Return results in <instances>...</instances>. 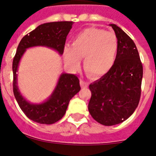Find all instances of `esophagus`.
Returning <instances> with one entry per match:
<instances>
[{"label":"esophagus","mask_w":156,"mask_h":156,"mask_svg":"<svg viewBox=\"0 0 156 156\" xmlns=\"http://www.w3.org/2000/svg\"><path fill=\"white\" fill-rule=\"evenodd\" d=\"M80 83L81 87H83V88H86L88 87V83L85 82V81L83 80H80Z\"/></svg>","instance_id":"esophagus-1"}]
</instances>
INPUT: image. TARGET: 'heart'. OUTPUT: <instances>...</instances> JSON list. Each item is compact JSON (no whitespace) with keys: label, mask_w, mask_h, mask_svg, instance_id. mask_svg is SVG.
<instances>
[{"label":"heart","mask_w":156,"mask_h":156,"mask_svg":"<svg viewBox=\"0 0 156 156\" xmlns=\"http://www.w3.org/2000/svg\"><path fill=\"white\" fill-rule=\"evenodd\" d=\"M118 53V41L112 32L90 27L77 34L71 47L64 48L65 62L76 69L83 57V67L93 77H100L110 71Z\"/></svg>","instance_id":"1"}]
</instances>
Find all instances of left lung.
I'll use <instances>...</instances> for the list:
<instances>
[{"label":"left lung","mask_w":156,"mask_h":156,"mask_svg":"<svg viewBox=\"0 0 156 156\" xmlns=\"http://www.w3.org/2000/svg\"><path fill=\"white\" fill-rule=\"evenodd\" d=\"M118 41V53L108 73L90 83L88 110L94 119L105 126L127 119L138 105L143 66L133 40L115 24H110Z\"/></svg>","instance_id":"obj_1"}]
</instances>
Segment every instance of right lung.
Returning <instances> with one entry per match:
<instances>
[{
    "instance_id": "right-lung-1",
    "label": "right lung",
    "mask_w": 156,
    "mask_h": 156,
    "mask_svg": "<svg viewBox=\"0 0 156 156\" xmlns=\"http://www.w3.org/2000/svg\"><path fill=\"white\" fill-rule=\"evenodd\" d=\"M73 22H53L40 25L23 37L17 48L12 62L13 92L19 107L29 119L41 124H52L61 119L66 113L69 102L80 90L79 78L73 74L62 73L51 97L41 104H32L21 94L17 85V73L19 61L26 50L36 46L48 47L64 52L66 37Z\"/></svg>"
}]
</instances>
